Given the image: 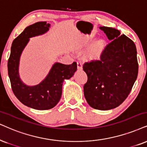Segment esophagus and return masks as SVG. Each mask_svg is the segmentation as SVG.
<instances>
[{"instance_id": "esophagus-1", "label": "esophagus", "mask_w": 147, "mask_h": 147, "mask_svg": "<svg viewBox=\"0 0 147 147\" xmlns=\"http://www.w3.org/2000/svg\"><path fill=\"white\" fill-rule=\"evenodd\" d=\"M77 68L79 70H81L83 68V65L82 63L80 60H77Z\"/></svg>"}]
</instances>
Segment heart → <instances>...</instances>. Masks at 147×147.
<instances>
[{
    "label": "heart",
    "mask_w": 147,
    "mask_h": 147,
    "mask_svg": "<svg viewBox=\"0 0 147 147\" xmlns=\"http://www.w3.org/2000/svg\"><path fill=\"white\" fill-rule=\"evenodd\" d=\"M105 47V41L103 40H100L96 42V44L92 48L91 51L90 55L93 57H98L100 56V53Z\"/></svg>",
    "instance_id": "b5f03b06"
}]
</instances>
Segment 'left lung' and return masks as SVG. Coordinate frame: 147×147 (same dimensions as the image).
<instances>
[{
    "label": "left lung",
    "mask_w": 147,
    "mask_h": 147,
    "mask_svg": "<svg viewBox=\"0 0 147 147\" xmlns=\"http://www.w3.org/2000/svg\"><path fill=\"white\" fill-rule=\"evenodd\" d=\"M111 41L99 60L85 62L87 75L84 96L95 109L107 111L119 106L130 93L138 72L137 51L133 40L113 28L100 27Z\"/></svg>",
    "instance_id": "8db88e82"
}]
</instances>
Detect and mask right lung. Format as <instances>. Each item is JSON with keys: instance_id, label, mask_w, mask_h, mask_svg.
I'll return each mask as SVG.
<instances>
[{"instance_id": "add662e5", "label": "right lung", "mask_w": 147, "mask_h": 147, "mask_svg": "<svg viewBox=\"0 0 147 147\" xmlns=\"http://www.w3.org/2000/svg\"><path fill=\"white\" fill-rule=\"evenodd\" d=\"M50 24L38 22L29 26L13 41L11 54L8 60V75L12 91L22 104L36 110H48L57 105L62 96V83L69 79L77 70V62L66 65L55 63L43 81L34 86H28L19 77L20 57L30 37L44 34Z\"/></svg>"}]
</instances>
